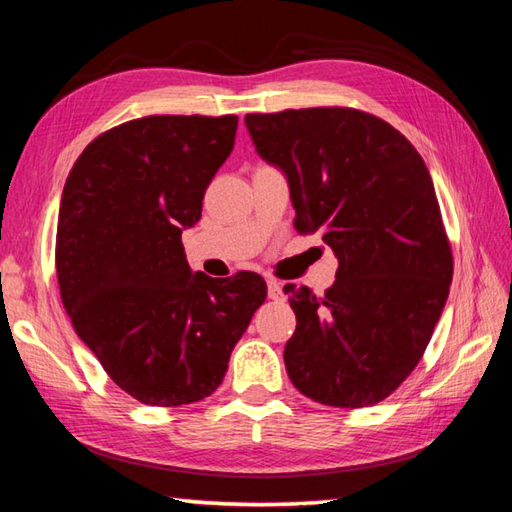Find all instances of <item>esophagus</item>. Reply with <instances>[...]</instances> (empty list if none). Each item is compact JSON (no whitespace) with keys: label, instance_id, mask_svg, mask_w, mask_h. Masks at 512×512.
<instances>
[{"label":"esophagus","instance_id":"1","mask_svg":"<svg viewBox=\"0 0 512 512\" xmlns=\"http://www.w3.org/2000/svg\"><path fill=\"white\" fill-rule=\"evenodd\" d=\"M266 284H268V297H271V300H282V297H284L282 282L275 280V277H268Z\"/></svg>","mask_w":512,"mask_h":512}]
</instances>
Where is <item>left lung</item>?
I'll return each mask as SVG.
<instances>
[{
    "label": "left lung",
    "instance_id": "left-lung-1",
    "mask_svg": "<svg viewBox=\"0 0 512 512\" xmlns=\"http://www.w3.org/2000/svg\"><path fill=\"white\" fill-rule=\"evenodd\" d=\"M246 127L257 154L286 174L295 230H320L338 257L322 297L284 286L297 318L288 378L322 405H376L423 358L450 293L432 176L414 145L367 111L248 114Z\"/></svg>",
    "mask_w": 512,
    "mask_h": 512
}]
</instances>
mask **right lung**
Segmentation results:
<instances>
[{"label": "right lung", "instance_id": "obj_1", "mask_svg": "<svg viewBox=\"0 0 512 512\" xmlns=\"http://www.w3.org/2000/svg\"><path fill=\"white\" fill-rule=\"evenodd\" d=\"M237 116H145L94 138L64 183L55 271L80 340L156 407L197 403L266 300V282L192 273L181 232L232 152Z\"/></svg>", "mask_w": 512, "mask_h": 512}]
</instances>
